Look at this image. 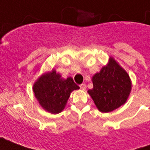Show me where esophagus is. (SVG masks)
<instances>
[{
  "label": "esophagus",
  "mask_w": 150,
  "mask_h": 150,
  "mask_svg": "<svg viewBox=\"0 0 150 150\" xmlns=\"http://www.w3.org/2000/svg\"><path fill=\"white\" fill-rule=\"evenodd\" d=\"M79 87H80V88H81L82 90H85V89H86V84H85V83H82Z\"/></svg>",
  "instance_id": "1"
}]
</instances>
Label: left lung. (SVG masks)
Masks as SVG:
<instances>
[{"mask_svg":"<svg viewBox=\"0 0 150 150\" xmlns=\"http://www.w3.org/2000/svg\"><path fill=\"white\" fill-rule=\"evenodd\" d=\"M93 88L88 90L101 112H110L125 104L132 89L129 75L110 57L107 65L92 77Z\"/></svg>","mask_w":150,"mask_h":150,"instance_id":"1","label":"left lung"}]
</instances>
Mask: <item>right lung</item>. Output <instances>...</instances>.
Wrapping results in <instances>:
<instances>
[{"mask_svg": "<svg viewBox=\"0 0 150 150\" xmlns=\"http://www.w3.org/2000/svg\"><path fill=\"white\" fill-rule=\"evenodd\" d=\"M79 88L71 77L62 79L55 70H52L38 79L34 83L33 91L43 109L57 114L64 109L71 91Z\"/></svg>", "mask_w": 150, "mask_h": 150, "instance_id": "right-lung-1", "label": "right lung"}]
</instances>
